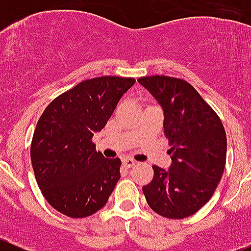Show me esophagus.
Returning <instances> with one entry per match:
<instances>
[{"mask_svg": "<svg viewBox=\"0 0 251 251\" xmlns=\"http://www.w3.org/2000/svg\"><path fill=\"white\" fill-rule=\"evenodd\" d=\"M123 164L126 169H130V168H132L135 164H136V161L132 159H130V157H126V159L123 160Z\"/></svg>", "mask_w": 251, "mask_h": 251, "instance_id": "esophagus-1", "label": "esophagus"}]
</instances>
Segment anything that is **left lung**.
<instances>
[{"mask_svg": "<svg viewBox=\"0 0 251 251\" xmlns=\"http://www.w3.org/2000/svg\"><path fill=\"white\" fill-rule=\"evenodd\" d=\"M139 83L164 111L169 139V170L153 165V179L142 187L149 206L168 219L193 215L209 201L226 162V134L221 120L185 80L170 76L140 77Z\"/></svg>", "mask_w": 251, "mask_h": 251, "instance_id": "8db88e82", "label": "left lung"}]
</instances>
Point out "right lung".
I'll return each instance as SVG.
<instances>
[{"mask_svg":"<svg viewBox=\"0 0 251 251\" xmlns=\"http://www.w3.org/2000/svg\"><path fill=\"white\" fill-rule=\"evenodd\" d=\"M132 77L85 80L57 96L41 115L31 142L38 187L53 209L86 218L107 202L120 179L121 160L106 159L92 142L102 130Z\"/></svg>","mask_w":251,"mask_h":251,"instance_id":"right-lung-1","label":"right lung"}]
</instances>
